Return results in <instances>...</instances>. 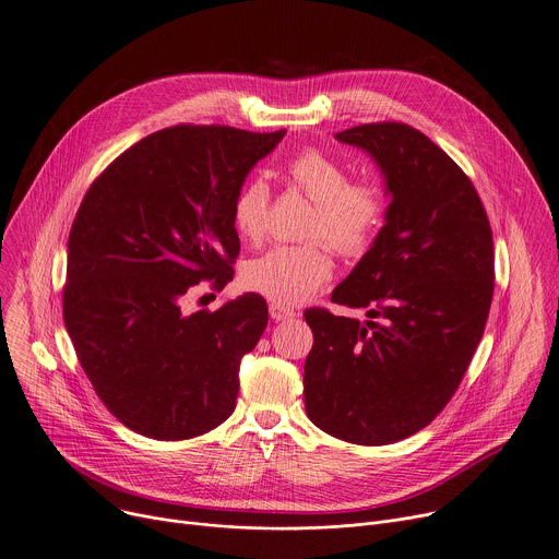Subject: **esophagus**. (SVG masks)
<instances>
[{
	"label": "esophagus",
	"mask_w": 559,
	"mask_h": 559,
	"mask_svg": "<svg viewBox=\"0 0 559 559\" xmlns=\"http://www.w3.org/2000/svg\"><path fill=\"white\" fill-rule=\"evenodd\" d=\"M270 317L274 321H289L296 317V312L287 306H281V302H270Z\"/></svg>",
	"instance_id": "obj_1"
}]
</instances>
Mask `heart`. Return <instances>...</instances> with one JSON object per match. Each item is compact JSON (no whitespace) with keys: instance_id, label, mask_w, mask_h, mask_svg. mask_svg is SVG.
Here are the masks:
<instances>
[{"instance_id":"b5f03b06","label":"heart","mask_w":559,"mask_h":559,"mask_svg":"<svg viewBox=\"0 0 559 559\" xmlns=\"http://www.w3.org/2000/svg\"><path fill=\"white\" fill-rule=\"evenodd\" d=\"M289 178L317 205L308 236L325 238L347 257L368 249L383 216V195L377 185L349 182L345 167L319 148L298 154L289 163ZM267 216L270 187L261 178H251L234 198V227L245 240L257 242L265 236ZM330 274L332 259L321 242L276 245L245 265L242 281L251 292L281 306H296L312 296Z\"/></svg>"}]
</instances>
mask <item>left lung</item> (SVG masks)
Segmentation results:
<instances>
[{
	"label": "left lung",
	"instance_id": "1",
	"mask_svg": "<svg viewBox=\"0 0 559 559\" xmlns=\"http://www.w3.org/2000/svg\"><path fill=\"white\" fill-rule=\"evenodd\" d=\"M385 180V223L332 302L368 321L306 310V411L323 432L385 445L426 428L460 388L492 300V231L468 176L403 122L334 135Z\"/></svg>",
	"mask_w": 559,
	"mask_h": 559
}]
</instances>
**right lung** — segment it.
Here are the masks:
<instances>
[{
  "instance_id": "add662e5",
  "label": "right lung",
  "mask_w": 559,
  "mask_h": 559,
  "mask_svg": "<svg viewBox=\"0 0 559 559\" xmlns=\"http://www.w3.org/2000/svg\"><path fill=\"white\" fill-rule=\"evenodd\" d=\"M283 135L169 127L127 148L82 200L64 325L95 394L138 435L191 439L236 408L240 359L267 328V302L249 292L189 314L182 300L200 281H231L234 198Z\"/></svg>"
}]
</instances>
